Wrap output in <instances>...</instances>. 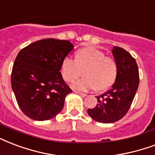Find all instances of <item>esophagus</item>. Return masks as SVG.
Segmentation results:
<instances>
[{"instance_id": "esophagus-1", "label": "esophagus", "mask_w": 155, "mask_h": 155, "mask_svg": "<svg viewBox=\"0 0 155 155\" xmlns=\"http://www.w3.org/2000/svg\"><path fill=\"white\" fill-rule=\"evenodd\" d=\"M74 92L77 93V94H78V95H80L81 96H82V97L87 96V94H85V93H82V92H80V91H74Z\"/></svg>"}]
</instances>
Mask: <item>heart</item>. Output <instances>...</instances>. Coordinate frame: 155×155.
I'll list each match as a JSON object with an SVG mask.
<instances>
[{
	"instance_id": "obj_1",
	"label": "heart",
	"mask_w": 155,
	"mask_h": 155,
	"mask_svg": "<svg viewBox=\"0 0 155 155\" xmlns=\"http://www.w3.org/2000/svg\"><path fill=\"white\" fill-rule=\"evenodd\" d=\"M85 78L72 84L74 89L87 91L93 88L104 90L114 82L117 78V64L113 58L105 56L103 51L86 47L77 51L75 60L65 57L61 64V73L66 82H73L82 76Z\"/></svg>"
}]
</instances>
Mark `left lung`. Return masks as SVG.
Here are the masks:
<instances>
[{
  "mask_svg": "<svg viewBox=\"0 0 155 155\" xmlns=\"http://www.w3.org/2000/svg\"><path fill=\"white\" fill-rule=\"evenodd\" d=\"M117 68V78L111 89L96 96L98 104L87 109L91 118L99 123H111L123 118L130 109L139 86V70L133 57L126 50H112Z\"/></svg>",
  "mask_w": 155,
  "mask_h": 155,
  "instance_id": "left-lung-1",
  "label": "left lung"
}]
</instances>
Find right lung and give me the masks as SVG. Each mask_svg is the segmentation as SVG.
Masks as SVG:
<instances>
[{
	"instance_id": "add662e5",
	"label": "right lung",
	"mask_w": 155,
	"mask_h": 155,
	"mask_svg": "<svg viewBox=\"0 0 155 155\" xmlns=\"http://www.w3.org/2000/svg\"><path fill=\"white\" fill-rule=\"evenodd\" d=\"M73 49L69 41L48 38L18 52L11 73V87L22 112L33 120H49L62 110L72 90L60 72Z\"/></svg>"
}]
</instances>
